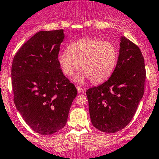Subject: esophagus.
I'll return each mask as SVG.
<instances>
[{
    "instance_id": "obj_1",
    "label": "esophagus",
    "mask_w": 159,
    "mask_h": 159,
    "mask_svg": "<svg viewBox=\"0 0 159 159\" xmlns=\"http://www.w3.org/2000/svg\"><path fill=\"white\" fill-rule=\"evenodd\" d=\"M76 88H77V90H78V93H81V92H83V91H84V88H81V87L76 86Z\"/></svg>"
}]
</instances>
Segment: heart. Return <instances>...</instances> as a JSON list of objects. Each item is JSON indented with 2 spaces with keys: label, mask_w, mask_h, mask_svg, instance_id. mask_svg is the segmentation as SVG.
I'll return each mask as SVG.
<instances>
[{
  "label": "heart",
  "mask_w": 159,
  "mask_h": 159,
  "mask_svg": "<svg viewBox=\"0 0 159 159\" xmlns=\"http://www.w3.org/2000/svg\"><path fill=\"white\" fill-rule=\"evenodd\" d=\"M57 58L67 76L74 73L79 63L81 70L74 78L78 82L91 79L93 83H101L113 71L117 61V50L110 42L83 37L71 43L68 51L58 53Z\"/></svg>",
  "instance_id": "heart-1"
}]
</instances>
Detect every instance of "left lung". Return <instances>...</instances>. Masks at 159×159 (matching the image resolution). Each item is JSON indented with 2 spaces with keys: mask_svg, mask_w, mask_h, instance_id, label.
Wrapping results in <instances>:
<instances>
[{
  "mask_svg": "<svg viewBox=\"0 0 159 159\" xmlns=\"http://www.w3.org/2000/svg\"><path fill=\"white\" fill-rule=\"evenodd\" d=\"M120 46L117 63L110 78L86 92L91 123L107 133H116L127 126L145 91L146 72L142 52L124 36Z\"/></svg>",
  "mask_w": 159,
  "mask_h": 159,
  "instance_id": "8db88e82",
  "label": "left lung"
}]
</instances>
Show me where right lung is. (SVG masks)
Masks as SVG:
<instances>
[{"label":"right lung","instance_id":"1","mask_svg":"<svg viewBox=\"0 0 159 159\" xmlns=\"http://www.w3.org/2000/svg\"><path fill=\"white\" fill-rule=\"evenodd\" d=\"M63 30L39 31L13 58L11 78L13 101L33 131L51 135L66 126L77 91L58 61Z\"/></svg>","mask_w":159,"mask_h":159}]
</instances>
